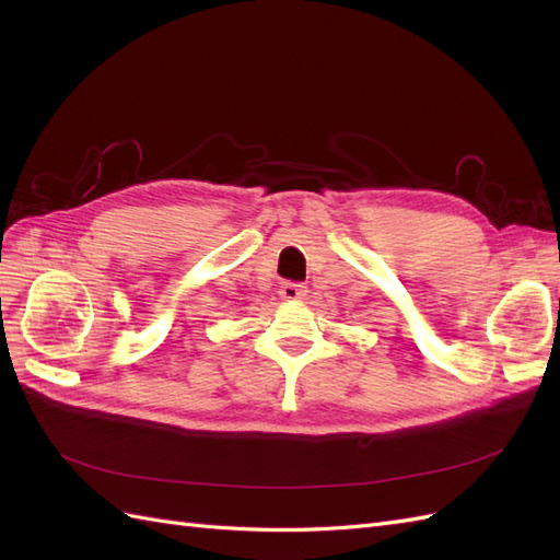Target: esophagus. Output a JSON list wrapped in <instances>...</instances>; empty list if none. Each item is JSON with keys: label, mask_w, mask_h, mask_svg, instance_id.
<instances>
[{"label": "esophagus", "mask_w": 560, "mask_h": 560, "mask_svg": "<svg viewBox=\"0 0 560 560\" xmlns=\"http://www.w3.org/2000/svg\"><path fill=\"white\" fill-rule=\"evenodd\" d=\"M280 296L284 301H299L306 296V287L299 284V282H282L280 284Z\"/></svg>", "instance_id": "34e87169"}]
</instances>
